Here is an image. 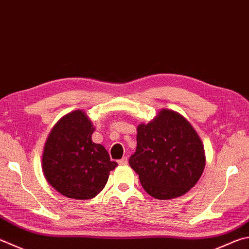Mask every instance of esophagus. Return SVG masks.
<instances>
[{
  "instance_id": "34e87169",
  "label": "esophagus",
  "mask_w": 249,
  "mask_h": 249,
  "mask_svg": "<svg viewBox=\"0 0 249 249\" xmlns=\"http://www.w3.org/2000/svg\"><path fill=\"white\" fill-rule=\"evenodd\" d=\"M127 163H128V160H127V158H126V157L122 158L121 160H119V164H121V165H125V164H127Z\"/></svg>"
}]
</instances>
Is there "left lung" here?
<instances>
[{
    "label": "left lung",
    "mask_w": 249,
    "mask_h": 249,
    "mask_svg": "<svg viewBox=\"0 0 249 249\" xmlns=\"http://www.w3.org/2000/svg\"><path fill=\"white\" fill-rule=\"evenodd\" d=\"M129 165L149 195L171 199L195 186L205 169V150L182 115L162 110L150 123L138 126L137 148Z\"/></svg>",
    "instance_id": "obj_1"
}]
</instances>
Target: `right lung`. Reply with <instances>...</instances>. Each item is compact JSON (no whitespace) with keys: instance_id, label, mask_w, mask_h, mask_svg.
<instances>
[{"instance_id":"add662e5","label":"right lung","mask_w":249,"mask_h":249,"mask_svg":"<svg viewBox=\"0 0 249 249\" xmlns=\"http://www.w3.org/2000/svg\"><path fill=\"white\" fill-rule=\"evenodd\" d=\"M93 125L76 110L57 122L47 139L42 157L44 176L58 193L74 199H90L106 186L111 161L106 148L94 143Z\"/></svg>"}]
</instances>
